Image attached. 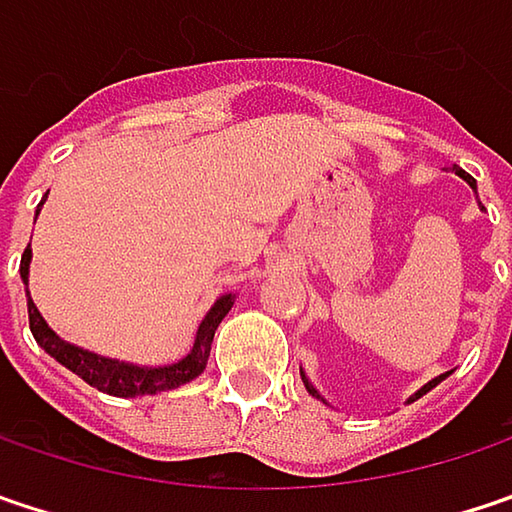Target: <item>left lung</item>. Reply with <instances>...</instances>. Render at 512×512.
<instances>
[{"instance_id":"1","label":"left lung","mask_w":512,"mask_h":512,"mask_svg":"<svg viewBox=\"0 0 512 512\" xmlns=\"http://www.w3.org/2000/svg\"><path fill=\"white\" fill-rule=\"evenodd\" d=\"M454 172H457V175H460V178H463V181H466V184H469V187H472V190H475V193H478V184H475V178H472V175H466V172H463V169H460V166H454ZM481 210H484V205H481ZM448 375H451V372H442V375H437V378H434V381H428V384H425V387H422V390H416V393L410 395V398H407V404H410V401H416V398H422V395L428 393V390H434V387H437V384H440V381H445V378H448ZM302 381H304V387H307V393L310 395H316V398H322V395H319V390H316V387H313V384H310V378H307V375H304L302 372ZM322 401H325V398H322ZM325 404H328V401H325Z\"/></svg>"}]
</instances>
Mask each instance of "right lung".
Returning <instances> with one entry per match:
<instances>
[{
	"instance_id": "1",
	"label": "right lung",
	"mask_w": 512,
	"mask_h": 512,
	"mask_svg": "<svg viewBox=\"0 0 512 512\" xmlns=\"http://www.w3.org/2000/svg\"><path fill=\"white\" fill-rule=\"evenodd\" d=\"M28 266H31V243H28V249L23 252V260H20V278H23L25 296H28V325H31V334H34L37 346L46 351L49 357H55L61 366H67L70 372H75L81 381H87L90 387H96L99 393L119 395V398L155 395L163 393V390H175V387L199 378L205 372V366H208L213 334H216L219 322L228 316V310L234 307V293L219 296L216 302L210 304L205 319L199 322L193 349L187 351L181 360L166 363V366H140V363H128V360H117V357H102L96 351L81 349L75 343H67L64 337H58L49 328V322L40 316L37 304L31 302V293H28Z\"/></svg>"
}]
</instances>
